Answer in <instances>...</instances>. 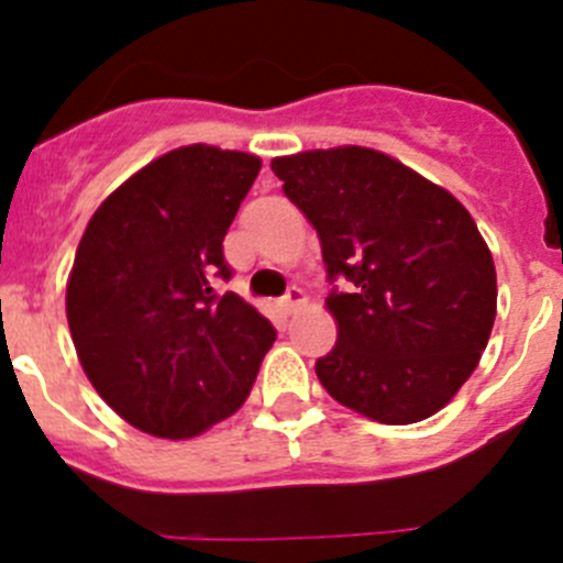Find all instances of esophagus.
I'll use <instances>...</instances> for the list:
<instances>
[{"label": "esophagus", "instance_id": "obj_1", "mask_svg": "<svg viewBox=\"0 0 563 563\" xmlns=\"http://www.w3.org/2000/svg\"><path fill=\"white\" fill-rule=\"evenodd\" d=\"M303 300H306L303 289H300V287H289L287 295H284V298H279V309L284 311V314H292V311L298 309V306L303 303Z\"/></svg>", "mask_w": 563, "mask_h": 563}]
</instances>
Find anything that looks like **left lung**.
I'll return each instance as SVG.
<instances>
[{"mask_svg": "<svg viewBox=\"0 0 563 563\" xmlns=\"http://www.w3.org/2000/svg\"><path fill=\"white\" fill-rule=\"evenodd\" d=\"M271 169L320 235L333 284L339 333L314 364L322 388L380 424L430 419L476 369L495 322L493 254L471 213L369 147L284 155Z\"/></svg>", "mask_w": 563, "mask_h": 563, "instance_id": "1", "label": "left lung"}]
</instances>
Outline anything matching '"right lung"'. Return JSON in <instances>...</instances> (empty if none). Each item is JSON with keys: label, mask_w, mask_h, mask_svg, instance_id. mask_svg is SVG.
<instances>
[{"label": "right lung", "mask_w": 563, "mask_h": 563, "mask_svg": "<svg viewBox=\"0 0 563 563\" xmlns=\"http://www.w3.org/2000/svg\"><path fill=\"white\" fill-rule=\"evenodd\" d=\"M263 161L191 144L128 177L90 219L68 325L95 391L128 424L194 438L246 402L274 344L232 279L224 235Z\"/></svg>", "instance_id": "obj_1"}]
</instances>
